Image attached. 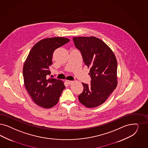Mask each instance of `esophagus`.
<instances>
[{
  "label": "esophagus",
  "instance_id": "1",
  "mask_svg": "<svg viewBox=\"0 0 148 148\" xmlns=\"http://www.w3.org/2000/svg\"><path fill=\"white\" fill-rule=\"evenodd\" d=\"M66 84H67L68 85H70L73 82L71 81V80H66Z\"/></svg>",
  "mask_w": 148,
  "mask_h": 148
}]
</instances>
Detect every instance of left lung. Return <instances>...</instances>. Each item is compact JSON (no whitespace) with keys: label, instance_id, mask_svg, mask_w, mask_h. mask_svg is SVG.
I'll return each mask as SVG.
<instances>
[{"label":"left lung","instance_id":"8db88e82","mask_svg":"<svg viewBox=\"0 0 148 148\" xmlns=\"http://www.w3.org/2000/svg\"><path fill=\"white\" fill-rule=\"evenodd\" d=\"M74 45L81 52L91 77V84L82 83L84 90L78 98L87 108L102 104L117 86V60L110 48L95 36L74 37Z\"/></svg>","mask_w":148,"mask_h":148}]
</instances>
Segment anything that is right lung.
I'll return each instance as SVG.
<instances>
[{
	"label": "right lung",
	"mask_w": 148,
	"mask_h": 148,
	"mask_svg": "<svg viewBox=\"0 0 148 148\" xmlns=\"http://www.w3.org/2000/svg\"><path fill=\"white\" fill-rule=\"evenodd\" d=\"M69 40L63 37L41 40L27 56L23 68L25 86L33 101L41 107L55 106L66 87L61 80L48 78V76L51 74L50 67L52 64L53 52Z\"/></svg>",
	"instance_id": "obj_1"
}]
</instances>
